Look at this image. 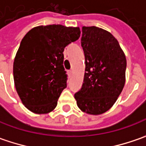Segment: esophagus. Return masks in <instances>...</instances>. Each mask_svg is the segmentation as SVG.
<instances>
[{
  "label": "esophagus",
  "instance_id": "34e87169",
  "mask_svg": "<svg viewBox=\"0 0 146 146\" xmlns=\"http://www.w3.org/2000/svg\"><path fill=\"white\" fill-rule=\"evenodd\" d=\"M72 74H73V72H72L71 70L68 71V77H69V78H71V77H72Z\"/></svg>",
  "mask_w": 146,
  "mask_h": 146
}]
</instances>
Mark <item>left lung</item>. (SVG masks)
I'll list each match as a JSON object with an SVG mask.
<instances>
[{
  "instance_id": "left-lung-1",
  "label": "left lung",
  "mask_w": 146,
  "mask_h": 146,
  "mask_svg": "<svg viewBox=\"0 0 146 146\" xmlns=\"http://www.w3.org/2000/svg\"><path fill=\"white\" fill-rule=\"evenodd\" d=\"M81 43L86 73L74 98L82 112L99 115L110 109L123 91L127 60L117 39L105 29L82 27Z\"/></svg>"
}]
</instances>
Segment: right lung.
Listing matches in <instances>:
<instances>
[{
  "label": "right lung",
  "instance_id": "obj_1",
  "mask_svg": "<svg viewBox=\"0 0 146 146\" xmlns=\"http://www.w3.org/2000/svg\"><path fill=\"white\" fill-rule=\"evenodd\" d=\"M80 33L78 27L41 25L22 39L14 61V81L22 103L31 112L48 113L56 107L67 86L63 52Z\"/></svg>",
  "mask_w": 146,
  "mask_h": 146
}]
</instances>
